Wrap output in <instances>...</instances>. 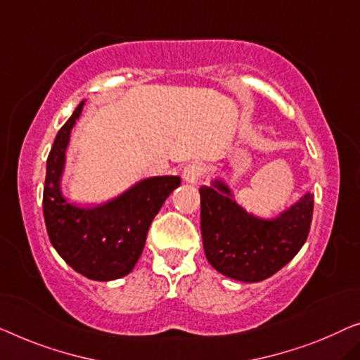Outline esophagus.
<instances>
[{
	"label": "esophagus",
	"instance_id": "1",
	"mask_svg": "<svg viewBox=\"0 0 360 360\" xmlns=\"http://www.w3.org/2000/svg\"><path fill=\"white\" fill-rule=\"evenodd\" d=\"M205 165L200 163V162H192L189 163L182 171V178H184L186 182H191V184H195V182L202 178L203 174H205Z\"/></svg>",
	"mask_w": 360,
	"mask_h": 360
}]
</instances>
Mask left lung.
<instances>
[{
    "label": "left lung",
    "mask_w": 360,
    "mask_h": 360,
    "mask_svg": "<svg viewBox=\"0 0 360 360\" xmlns=\"http://www.w3.org/2000/svg\"><path fill=\"white\" fill-rule=\"evenodd\" d=\"M312 213L314 195L305 194L278 218L260 219L244 212L221 181L202 186L200 228L207 259L233 280H266L307 240Z\"/></svg>",
    "instance_id": "obj_1"
}]
</instances>
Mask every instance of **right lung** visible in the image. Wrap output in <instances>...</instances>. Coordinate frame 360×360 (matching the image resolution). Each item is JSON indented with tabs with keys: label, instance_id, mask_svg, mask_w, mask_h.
<instances>
[{
	"label": "right lung",
	"instance_id": "1",
	"mask_svg": "<svg viewBox=\"0 0 360 360\" xmlns=\"http://www.w3.org/2000/svg\"><path fill=\"white\" fill-rule=\"evenodd\" d=\"M84 101L58 131L46 160L43 217L53 248L69 266L95 281H111L132 271L146 245L155 214L179 176L148 178L103 205L82 208L66 202L60 189L69 134Z\"/></svg>",
	"mask_w": 360,
	"mask_h": 360
}]
</instances>
